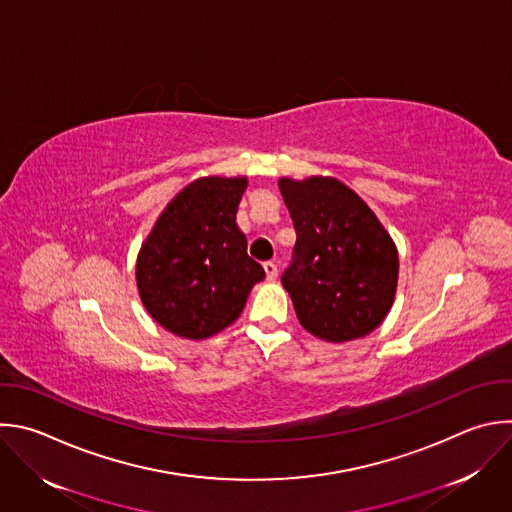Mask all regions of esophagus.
I'll list each match as a JSON object with an SVG mask.
<instances>
[{
    "label": "esophagus",
    "mask_w": 512,
    "mask_h": 512,
    "mask_svg": "<svg viewBox=\"0 0 512 512\" xmlns=\"http://www.w3.org/2000/svg\"><path fill=\"white\" fill-rule=\"evenodd\" d=\"M263 269H265V275L269 281H275L277 279V265L273 261H265L263 263Z\"/></svg>",
    "instance_id": "1"
}]
</instances>
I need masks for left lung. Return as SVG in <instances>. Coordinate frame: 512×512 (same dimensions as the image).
Returning a JSON list of instances; mask_svg holds the SVG:
<instances>
[{
    "label": "left lung",
    "mask_w": 512,
    "mask_h": 512,
    "mask_svg": "<svg viewBox=\"0 0 512 512\" xmlns=\"http://www.w3.org/2000/svg\"><path fill=\"white\" fill-rule=\"evenodd\" d=\"M297 241L281 275L299 323L331 344L374 331L392 309L398 249L374 211L331 177L279 179Z\"/></svg>",
    "instance_id": "1"
}]
</instances>
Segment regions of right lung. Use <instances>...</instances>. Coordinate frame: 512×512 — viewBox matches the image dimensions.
Segmentation results:
<instances>
[{"instance_id": "obj_1", "label": "right lung", "mask_w": 512, "mask_h": 512, "mask_svg": "<svg viewBox=\"0 0 512 512\" xmlns=\"http://www.w3.org/2000/svg\"><path fill=\"white\" fill-rule=\"evenodd\" d=\"M247 177H203L156 219L136 259V287L150 317L170 333L205 339L243 311L263 267L247 255L237 209Z\"/></svg>"}]
</instances>
